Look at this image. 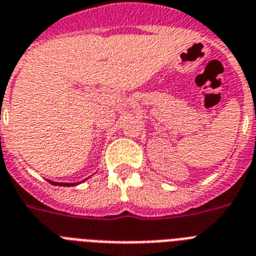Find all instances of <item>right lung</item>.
<instances>
[{
	"instance_id": "obj_1",
	"label": "right lung",
	"mask_w": 256,
	"mask_h": 256,
	"mask_svg": "<svg viewBox=\"0 0 256 256\" xmlns=\"http://www.w3.org/2000/svg\"><path fill=\"white\" fill-rule=\"evenodd\" d=\"M50 183H53V184H56V186H77L78 183H81V182H77V183H58V182H52V180H50Z\"/></svg>"
}]
</instances>
